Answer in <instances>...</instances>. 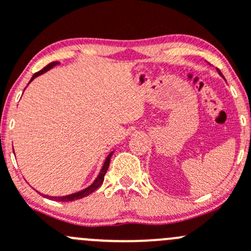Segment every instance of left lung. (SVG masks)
I'll use <instances>...</instances> for the list:
<instances>
[{
  "label": "left lung",
  "instance_id": "left-lung-1",
  "mask_svg": "<svg viewBox=\"0 0 251 251\" xmlns=\"http://www.w3.org/2000/svg\"><path fill=\"white\" fill-rule=\"evenodd\" d=\"M219 73H220V72H219Z\"/></svg>",
  "mask_w": 251,
  "mask_h": 251
}]
</instances>
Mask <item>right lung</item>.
<instances>
[{"label": "right lung", "mask_w": 251, "mask_h": 251, "mask_svg": "<svg viewBox=\"0 0 251 251\" xmlns=\"http://www.w3.org/2000/svg\"><path fill=\"white\" fill-rule=\"evenodd\" d=\"M57 64H59V63H58V62H52V63H50V64H48V65H46V67H45L42 70H40V72L35 73L34 76H32L31 80H30V82H31V81L34 80L35 77L39 76V75H41V74H44V73H46L47 70H50V68H53V67H54V65H57ZM111 155H113V151H111L109 155L107 156V159H105L104 164H103V168H102V170H100V175H98L97 178L95 179V182H93V183L91 184L90 187L85 188V189H83V191H80V192H76V193L70 194V196H64V197H50V196H46V197H47L48 199H52V201H77V199L83 198V197H87L88 194H91V193H92V192H95L96 189H97L98 187H100V184L103 183V181H104V175H105V173H107L108 168H109V163H110Z\"/></svg>", "instance_id": "add662e5"}]
</instances>
